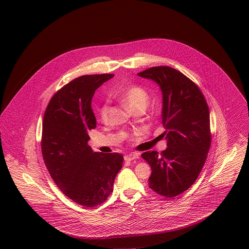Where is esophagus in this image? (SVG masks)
Returning a JSON list of instances; mask_svg holds the SVG:
<instances>
[{
  "label": "esophagus",
  "mask_w": 249,
  "mask_h": 249,
  "mask_svg": "<svg viewBox=\"0 0 249 249\" xmlns=\"http://www.w3.org/2000/svg\"><path fill=\"white\" fill-rule=\"evenodd\" d=\"M138 158H139V155L135 154V153L125 155V156H124V160H128V161L133 160H136V159H138Z\"/></svg>",
  "instance_id": "obj_1"
}]
</instances>
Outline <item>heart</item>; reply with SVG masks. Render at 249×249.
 Segmentation results:
<instances>
[{
    "instance_id": "heart-1",
    "label": "heart",
    "mask_w": 249,
    "mask_h": 249,
    "mask_svg": "<svg viewBox=\"0 0 249 249\" xmlns=\"http://www.w3.org/2000/svg\"><path fill=\"white\" fill-rule=\"evenodd\" d=\"M148 93L140 86H130L124 89L120 94L122 102L131 110H135L140 107H146L148 104ZM110 107L107 102H105L99 108V115L103 120H107L109 115Z\"/></svg>"
}]
</instances>
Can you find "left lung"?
Segmentation results:
<instances>
[{"label": "left lung", "instance_id": "1", "mask_svg": "<svg viewBox=\"0 0 249 249\" xmlns=\"http://www.w3.org/2000/svg\"><path fill=\"white\" fill-rule=\"evenodd\" d=\"M138 75L160 88L168 146L160 155L142 153L152 170L148 185L158 194L173 198L190 189L205 163L211 144L209 108L198 86L172 67H151Z\"/></svg>", "mask_w": 249, "mask_h": 249}]
</instances>
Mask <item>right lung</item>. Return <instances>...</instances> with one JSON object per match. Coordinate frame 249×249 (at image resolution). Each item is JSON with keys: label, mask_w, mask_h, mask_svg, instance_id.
<instances>
[{"label": "right lung", "mask_w": 249, "mask_h": 249, "mask_svg": "<svg viewBox=\"0 0 249 249\" xmlns=\"http://www.w3.org/2000/svg\"><path fill=\"white\" fill-rule=\"evenodd\" d=\"M114 74L82 75L51 98L43 120L42 154L48 172L67 197L86 207L107 201L122 167L119 153L93 152L89 131L96 128L95 90Z\"/></svg>", "instance_id": "right-lung-1"}]
</instances>
